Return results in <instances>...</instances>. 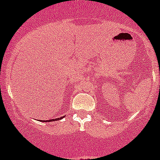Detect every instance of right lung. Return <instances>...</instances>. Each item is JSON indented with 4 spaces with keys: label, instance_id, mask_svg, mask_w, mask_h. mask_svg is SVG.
Listing matches in <instances>:
<instances>
[{
    "label": "right lung",
    "instance_id": "1",
    "mask_svg": "<svg viewBox=\"0 0 160 160\" xmlns=\"http://www.w3.org/2000/svg\"><path fill=\"white\" fill-rule=\"evenodd\" d=\"M62 117H60V118H58V119H49V120H47V121L46 122H51V121H55V120H59L60 119H62Z\"/></svg>",
    "mask_w": 160,
    "mask_h": 160
}]
</instances>
